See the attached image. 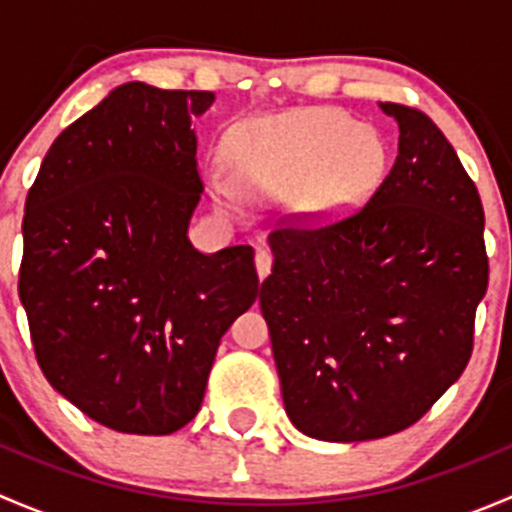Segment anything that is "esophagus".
<instances>
[{
    "label": "esophagus",
    "mask_w": 512,
    "mask_h": 512,
    "mask_svg": "<svg viewBox=\"0 0 512 512\" xmlns=\"http://www.w3.org/2000/svg\"><path fill=\"white\" fill-rule=\"evenodd\" d=\"M255 267H257V277H260V280H265V277L270 275V270H272V252L257 250Z\"/></svg>",
    "instance_id": "34e87169"
}]
</instances>
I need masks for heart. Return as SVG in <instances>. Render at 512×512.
Instances as JSON below:
<instances>
[{"label":"heart","instance_id":"b5f03b06","mask_svg":"<svg viewBox=\"0 0 512 512\" xmlns=\"http://www.w3.org/2000/svg\"><path fill=\"white\" fill-rule=\"evenodd\" d=\"M223 156L235 178H210L227 210H242L245 193L287 200L304 220H324L352 205L384 163L374 128L334 108H304L242 121L227 131Z\"/></svg>","mask_w":512,"mask_h":512}]
</instances>
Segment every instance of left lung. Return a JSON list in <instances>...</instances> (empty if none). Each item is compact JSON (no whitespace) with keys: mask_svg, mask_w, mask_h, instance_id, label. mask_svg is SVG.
Here are the masks:
<instances>
[{"mask_svg":"<svg viewBox=\"0 0 512 512\" xmlns=\"http://www.w3.org/2000/svg\"><path fill=\"white\" fill-rule=\"evenodd\" d=\"M381 111L399 123V156L369 203L270 235L260 309L289 421L319 441L416 423L466 369L488 289L476 183L426 113Z\"/></svg>","mask_w":512,"mask_h":512,"instance_id":"obj_1","label":"left lung"}]
</instances>
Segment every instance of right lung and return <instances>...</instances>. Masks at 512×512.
<instances>
[{"instance_id":"right-lung-1","label":"right lung","mask_w":512,"mask_h":512,"mask_svg":"<svg viewBox=\"0 0 512 512\" xmlns=\"http://www.w3.org/2000/svg\"><path fill=\"white\" fill-rule=\"evenodd\" d=\"M213 91L128 81L71 123L24 205L19 299L46 381L101 426L165 436L203 404L260 292L255 250H195V116Z\"/></svg>"}]
</instances>
